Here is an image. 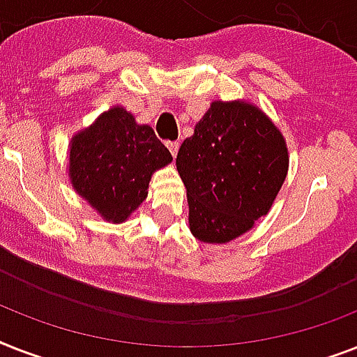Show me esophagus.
I'll return each mask as SVG.
<instances>
[{
  "instance_id": "1",
  "label": "esophagus",
  "mask_w": 357,
  "mask_h": 357,
  "mask_svg": "<svg viewBox=\"0 0 357 357\" xmlns=\"http://www.w3.org/2000/svg\"><path fill=\"white\" fill-rule=\"evenodd\" d=\"M167 148L170 150L172 157H176L178 155V150H179V142H176V140H174V142H167Z\"/></svg>"
}]
</instances>
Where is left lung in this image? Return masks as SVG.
Masks as SVG:
<instances>
[{"instance_id": "8db88e82", "label": "left lung", "mask_w": 357, "mask_h": 357, "mask_svg": "<svg viewBox=\"0 0 357 357\" xmlns=\"http://www.w3.org/2000/svg\"><path fill=\"white\" fill-rule=\"evenodd\" d=\"M176 167L187 187L190 231L228 243L266 215L287 176L282 133L250 103L213 102Z\"/></svg>"}]
</instances>
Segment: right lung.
<instances>
[{
	"mask_svg": "<svg viewBox=\"0 0 357 357\" xmlns=\"http://www.w3.org/2000/svg\"><path fill=\"white\" fill-rule=\"evenodd\" d=\"M170 161L150 126L114 107L74 137L70 179L105 220L123 222L144 202L151 174Z\"/></svg>",
	"mask_w": 357,
	"mask_h": 357,
	"instance_id": "obj_1",
	"label": "right lung"
}]
</instances>
